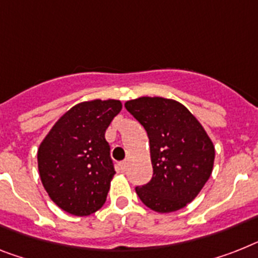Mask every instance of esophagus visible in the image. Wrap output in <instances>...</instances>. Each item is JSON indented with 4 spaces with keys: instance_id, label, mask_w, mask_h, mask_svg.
Segmentation results:
<instances>
[{
    "instance_id": "obj_1",
    "label": "esophagus",
    "mask_w": 258,
    "mask_h": 258,
    "mask_svg": "<svg viewBox=\"0 0 258 258\" xmlns=\"http://www.w3.org/2000/svg\"><path fill=\"white\" fill-rule=\"evenodd\" d=\"M118 166H120L121 171H125V170H126V167H127V162H126V161H122V162L118 163Z\"/></svg>"
}]
</instances>
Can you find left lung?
<instances>
[{
  "mask_svg": "<svg viewBox=\"0 0 258 258\" xmlns=\"http://www.w3.org/2000/svg\"><path fill=\"white\" fill-rule=\"evenodd\" d=\"M125 108L148 133L153 178L136 187L142 203L161 214L195 199L210 178L215 148L186 106L163 97H140Z\"/></svg>",
  "mask_w": 258,
  "mask_h": 258,
  "instance_id": "left-lung-1",
  "label": "left lung"
}]
</instances>
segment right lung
<instances>
[{"mask_svg":"<svg viewBox=\"0 0 258 258\" xmlns=\"http://www.w3.org/2000/svg\"><path fill=\"white\" fill-rule=\"evenodd\" d=\"M121 108L118 100L78 104L40 144V180L51 201L68 214L87 216L105 203L116 174L105 131Z\"/></svg>","mask_w":258,"mask_h":258,"instance_id":"add662e5","label":"right lung"}]
</instances>
